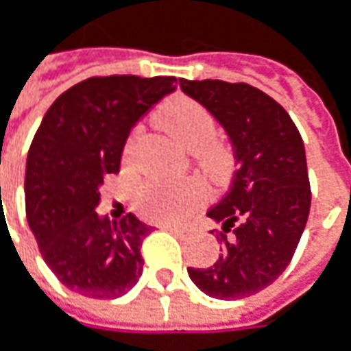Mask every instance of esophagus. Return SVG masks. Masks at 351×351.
Instances as JSON below:
<instances>
[{
	"instance_id": "obj_1",
	"label": "esophagus",
	"mask_w": 351,
	"mask_h": 351,
	"mask_svg": "<svg viewBox=\"0 0 351 351\" xmlns=\"http://www.w3.org/2000/svg\"><path fill=\"white\" fill-rule=\"evenodd\" d=\"M162 230H167V232H173V234H176V236H191L192 228H180V226H169V223H162L160 226Z\"/></svg>"
}]
</instances>
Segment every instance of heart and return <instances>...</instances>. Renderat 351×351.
Listing matches in <instances>:
<instances>
[{
  "label": "heart",
  "instance_id": "b5f03b06",
  "mask_svg": "<svg viewBox=\"0 0 351 351\" xmlns=\"http://www.w3.org/2000/svg\"><path fill=\"white\" fill-rule=\"evenodd\" d=\"M160 121L176 141L189 151L196 153V159L208 175L218 176L228 165L226 149L214 141L216 121L212 114L191 98L171 99L162 112ZM139 130L130 135L125 143V157L137 141ZM202 196V189L194 180L171 182V180H151L141 189L139 202L149 216L157 220L173 221L182 218Z\"/></svg>",
  "mask_w": 351,
  "mask_h": 351
}]
</instances>
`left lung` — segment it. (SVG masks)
Instances as JSON below:
<instances>
[{
  "label": "left lung",
  "mask_w": 351,
  "mask_h": 351,
  "mask_svg": "<svg viewBox=\"0 0 351 351\" xmlns=\"http://www.w3.org/2000/svg\"><path fill=\"white\" fill-rule=\"evenodd\" d=\"M220 123L234 151L228 192L206 216L221 226L220 257L206 269L189 267L208 297L237 300L263 291L291 263L311 212L304 143L291 115L250 84L180 80Z\"/></svg>",
  "instance_id": "obj_1"
}]
</instances>
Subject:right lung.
Wrapping results in <instances>:
<instances>
[{
	"instance_id": "right-lung-1",
	"label": "right lung",
	"mask_w": 351,
	"mask_h": 351,
	"mask_svg": "<svg viewBox=\"0 0 351 351\" xmlns=\"http://www.w3.org/2000/svg\"><path fill=\"white\" fill-rule=\"evenodd\" d=\"M176 90L173 76H99L54 99L27 155L25 210L47 265L70 291L117 298L141 273V243L153 230L137 216H99L104 176L119 173L133 125Z\"/></svg>"
}]
</instances>
